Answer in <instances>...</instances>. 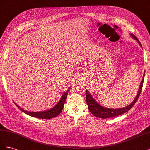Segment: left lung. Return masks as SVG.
<instances>
[{"mask_svg": "<svg viewBox=\"0 0 150 150\" xmlns=\"http://www.w3.org/2000/svg\"><path fill=\"white\" fill-rule=\"evenodd\" d=\"M130 35L131 36H132V38L133 39H134L136 40H137V41L138 42V44L140 45V46H142V44H141L138 39L133 34H131ZM144 77V74L143 75V79L142 81V82H141L138 92L135 99H134L133 101L129 104V105L127 106L125 108H118V109H109L106 108H104L99 105V104L94 100V99L92 97L91 95L90 94V93L88 91L86 90V103L88 104V107L89 108V111L91 112L92 115H93L94 116H96L98 117H100V118H103V119L110 118V117L117 116L123 114V113L127 111H128L134 105V104L138 101V99L139 97L140 93L142 92V89L143 88Z\"/></svg>", "mask_w": 150, "mask_h": 150, "instance_id": "left-lung-1", "label": "left lung"}]
</instances>
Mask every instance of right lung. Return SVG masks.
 I'll use <instances>...</instances> for the list:
<instances>
[{"label": "right lung", "instance_id": "right-lung-1", "mask_svg": "<svg viewBox=\"0 0 150 150\" xmlns=\"http://www.w3.org/2000/svg\"><path fill=\"white\" fill-rule=\"evenodd\" d=\"M69 90H67L64 94L62 95L61 98L60 99L59 101L56 106H54L52 108L50 109L49 110L45 111H40V112H29L24 110L23 109L20 108L19 106L16 104V105L19 108V110H21L22 112H24L25 114L28 115L30 116L37 117V118L39 119H51L53 118V117L58 116L61 112V111L63 110V108H64V104L65 103L66 99L67 96V93Z\"/></svg>", "mask_w": 150, "mask_h": 150}]
</instances>
